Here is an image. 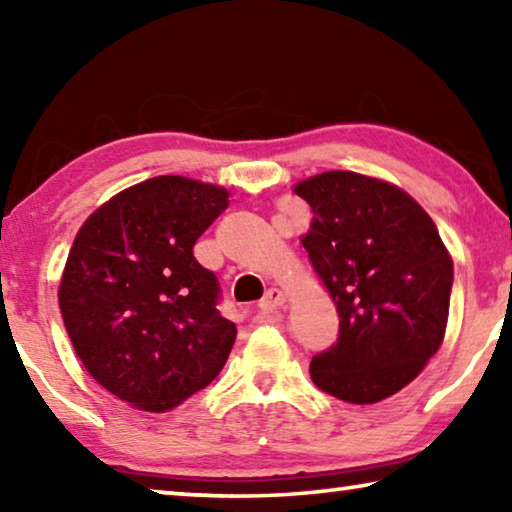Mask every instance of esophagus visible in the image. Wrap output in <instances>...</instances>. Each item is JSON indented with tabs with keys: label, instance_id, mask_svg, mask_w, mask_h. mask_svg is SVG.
I'll return each instance as SVG.
<instances>
[{
	"label": "esophagus",
	"instance_id": "34e87169",
	"mask_svg": "<svg viewBox=\"0 0 512 512\" xmlns=\"http://www.w3.org/2000/svg\"><path fill=\"white\" fill-rule=\"evenodd\" d=\"M284 302H287V296H284V291H280V289H268V291L264 293V298L259 300V309H262L264 314H268V311L282 307Z\"/></svg>",
	"mask_w": 512,
	"mask_h": 512
}]
</instances>
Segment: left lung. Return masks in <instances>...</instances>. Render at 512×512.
<instances>
[{
  "instance_id": "left-lung-1",
  "label": "left lung",
  "mask_w": 512,
  "mask_h": 512,
  "mask_svg": "<svg viewBox=\"0 0 512 512\" xmlns=\"http://www.w3.org/2000/svg\"><path fill=\"white\" fill-rule=\"evenodd\" d=\"M293 192L314 214L300 244L341 318L311 381L350 404L386 400L443 345L452 255L422 205L388 180L325 171Z\"/></svg>"
}]
</instances>
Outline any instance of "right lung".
<instances>
[{"label":"right lung","mask_w":512,"mask_h":512,"mask_svg":"<svg viewBox=\"0 0 512 512\" xmlns=\"http://www.w3.org/2000/svg\"><path fill=\"white\" fill-rule=\"evenodd\" d=\"M221 185L155 176L99 205L69 248L58 305L85 370L133 409L164 413L219 375L237 339L194 244Z\"/></svg>","instance_id":"right-lung-1"}]
</instances>
